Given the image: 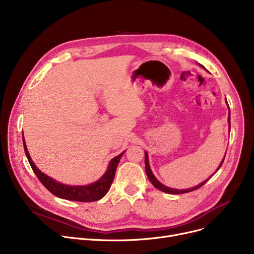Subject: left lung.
I'll use <instances>...</instances> for the list:
<instances>
[{"instance_id": "left-lung-1", "label": "left lung", "mask_w": 254, "mask_h": 254, "mask_svg": "<svg viewBox=\"0 0 254 254\" xmlns=\"http://www.w3.org/2000/svg\"><path fill=\"white\" fill-rule=\"evenodd\" d=\"M202 65V64H201ZM203 66V65H202ZM204 68V66H203ZM205 69V68H204ZM229 125H230V129H231V118L229 117ZM225 157V156H224ZM224 157H223V159H222V162H221V164H220V166L218 167V169H217V171L219 170V168L221 167V165H222V163H223V161H224ZM145 170H146V174H147V176H148V179H149V181L153 184V186L154 188H156L157 190H162V191H164V192H167V193H172V194H181V193H186V192H190V191H193V190H198L199 188H202V186L213 176H211L209 179H207V180H205L204 182H202L201 184H198L197 186H194V188H191V189H189V190H175V189H170V188H167V186H165V185H163L161 182H158L157 181V179L154 177V175L152 174V172H151V170H150V166H149V163H148V155H147V152H145ZM216 171V172H217Z\"/></svg>"}]
</instances>
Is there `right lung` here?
Masks as SVG:
<instances>
[{"label": "right lung", "mask_w": 254, "mask_h": 254, "mask_svg": "<svg viewBox=\"0 0 254 254\" xmlns=\"http://www.w3.org/2000/svg\"><path fill=\"white\" fill-rule=\"evenodd\" d=\"M22 139H23V136H22ZM23 148L34 173L40 180V182L45 186V189L48 190L56 196H59L64 199H70V201H77V202H95L102 198L107 193V191L109 190L110 186L114 180L118 163L120 161V158H122L123 154L125 153L123 152L122 154H119L118 156L112 159L109 164L108 169H107V172L97 182L91 183L86 186H70V185L62 184L60 182H57L56 180L51 179L50 177L43 174V173L35 166L29 154L28 148H26L24 139H23Z\"/></svg>", "instance_id": "add662e5"}]
</instances>
